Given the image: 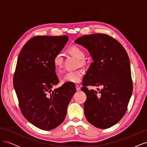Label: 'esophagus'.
<instances>
[{
  "label": "esophagus",
  "mask_w": 147,
  "mask_h": 147,
  "mask_svg": "<svg viewBox=\"0 0 147 147\" xmlns=\"http://www.w3.org/2000/svg\"><path fill=\"white\" fill-rule=\"evenodd\" d=\"M76 90H77V91H80V87L78 85H76Z\"/></svg>",
  "instance_id": "esophagus-1"
}]
</instances>
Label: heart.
I'll use <instances>...</instances> for the list:
<instances>
[{"label": "heart", "mask_w": 147, "mask_h": 147, "mask_svg": "<svg viewBox=\"0 0 147 147\" xmlns=\"http://www.w3.org/2000/svg\"><path fill=\"white\" fill-rule=\"evenodd\" d=\"M67 53L71 56L74 57L75 58L78 59L77 66L78 67H85L87 64L86 60L84 59L86 54L85 52L82 48L78 46L74 45L69 47L67 50ZM63 57L61 53L57 54L53 59V65L57 72H60L63 67ZM83 77V72L80 70H76L74 71H70L64 74L61 79L63 83H78L81 81Z\"/></svg>", "instance_id": "heart-1"}]
</instances>
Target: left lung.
Wrapping results in <instances>:
<instances>
[{"mask_svg": "<svg viewBox=\"0 0 147 147\" xmlns=\"http://www.w3.org/2000/svg\"><path fill=\"white\" fill-rule=\"evenodd\" d=\"M88 49L92 57L84 75L82 90L86 100L84 112L93 126L107 129L117 124L125 114L132 92L129 58L116 39L104 34L85 35L74 42ZM102 86L98 94L87 86Z\"/></svg>", "mask_w": 147, "mask_h": 147, "instance_id": "8db88e82", "label": "left lung"}]
</instances>
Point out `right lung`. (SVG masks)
<instances>
[{"mask_svg": "<svg viewBox=\"0 0 147 147\" xmlns=\"http://www.w3.org/2000/svg\"><path fill=\"white\" fill-rule=\"evenodd\" d=\"M67 35L35 36L26 43L18 57L13 86L23 116L43 130H51L63 122L76 88L59 81L53 65L55 56L68 41Z\"/></svg>", "mask_w": 147, "mask_h": 147, "instance_id": "obj_1", "label": "right lung"}]
</instances>
